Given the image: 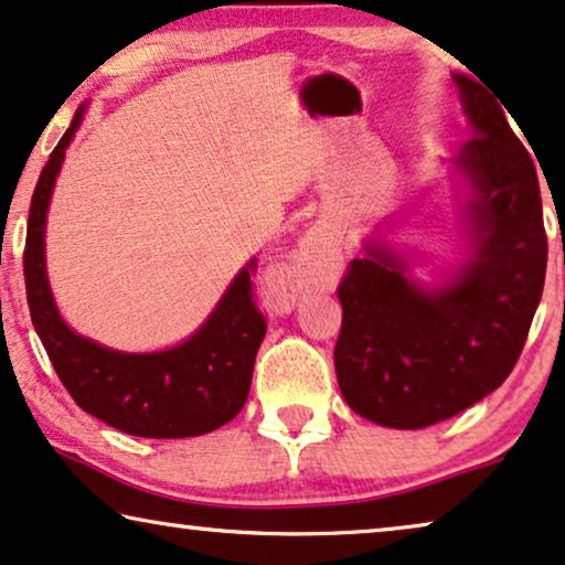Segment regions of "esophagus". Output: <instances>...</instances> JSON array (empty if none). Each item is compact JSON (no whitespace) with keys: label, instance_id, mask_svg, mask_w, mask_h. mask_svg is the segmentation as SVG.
<instances>
[{"label":"esophagus","instance_id":"1","mask_svg":"<svg viewBox=\"0 0 565 565\" xmlns=\"http://www.w3.org/2000/svg\"><path fill=\"white\" fill-rule=\"evenodd\" d=\"M338 247L326 235H310L299 247L295 263L284 270H274L266 281V299L274 312H289L295 307L299 291L307 284V278L328 268L335 260Z\"/></svg>","mask_w":565,"mask_h":565}]
</instances>
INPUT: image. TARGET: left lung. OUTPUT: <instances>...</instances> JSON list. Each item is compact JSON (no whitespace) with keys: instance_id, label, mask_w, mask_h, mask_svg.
<instances>
[{"instance_id":"left-lung-1","label":"left lung","mask_w":565,"mask_h":565,"mask_svg":"<svg viewBox=\"0 0 565 565\" xmlns=\"http://www.w3.org/2000/svg\"><path fill=\"white\" fill-rule=\"evenodd\" d=\"M455 82L472 129L452 160L470 188L468 255L428 287L408 260L370 239L338 287V387L351 411L387 428L434 426L491 395L514 370L543 297L535 162L491 89L465 74Z\"/></svg>"}]
</instances>
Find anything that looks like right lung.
<instances>
[{
  "label": "right lung",
  "instance_id": "1",
  "mask_svg": "<svg viewBox=\"0 0 565 565\" xmlns=\"http://www.w3.org/2000/svg\"><path fill=\"white\" fill-rule=\"evenodd\" d=\"M85 105L51 152L28 214L22 268L30 318L51 364L74 403L118 431L147 439H185L214 431L243 411L266 318L253 302L250 258L232 278L214 312L183 343L152 353L100 345L66 326L46 274V220L64 152L79 129Z\"/></svg>",
  "mask_w": 565,
  "mask_h": 565
}]
</instances>
